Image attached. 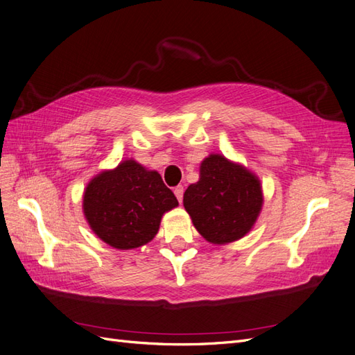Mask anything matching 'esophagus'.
Listing matches in <instances>:
<instances>
[{
    "instance_id": "34e87169",
    "label": "esophagus",
    "mask_w": 355,
    "mask_h": 355,
    "mask_svg": "<svg viewBox=\"0 0 355 355\" xmlns=\"http://www.w3.org/2000/svg\"><path fill=\"white\" fill-rule=\"evenodd\" d=\"M175 196L179 200V202H182V200H184V187H182V185L176 187L175 188Z\"/></svg>"
}]
</instances>
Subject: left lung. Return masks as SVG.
<instances>
[{
	"label": "left lung",
	"mask_w": 355,
	"mask_h": 355,
	"mask_svg": "<svg viewBox=\"0 0 355 355\" xmlns=\"http://www.w3.org/2000/svg\"><path fill=\"white\" fill-rule=\"evenodd\" d=\"M262 206L259 178L220 154H210L201 161L198 182L184 194V207L196 230L204 240L219 245L249 234Z\"/></svg>",
	"instance_id": "1"
}]
</instances>
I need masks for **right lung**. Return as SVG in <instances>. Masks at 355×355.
<instances>
[{
	"label": "right lung",
	"instance_id": "add662e5",
	"mask_svg": "<svg viewBox=\"0 0 355 355\" xmlns=\"http://www.w3.org/2000/svg\"><path fill=\"white\" fill-rule=\"evenodd\" d=\"M179 202L159 173L127 158L102 170L84 189L83 213L90 230L108 245L130 250L151 241L166 211Z\"/></svg>",
	"mask_w": 355,
	"mask_h": 355
}]
</instances>
